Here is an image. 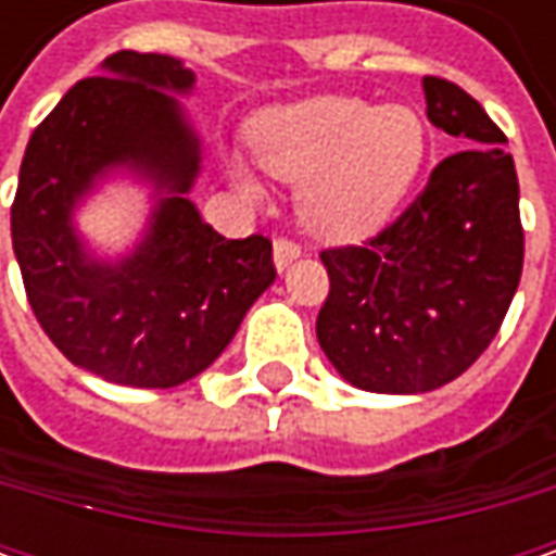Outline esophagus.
<instances>
[{"instance_id": "34e87169", "label": "esophagus", "mask_w": 556, "mask_h": 556, "mask_svg": "<svg viewBox=\"0 0 556 556\" xmlns=\"http://www.w3.org/2000/svg\"><path fill=\"white\" fill-rule=\"evenodd\" d=\"M300 253H303V250H300L296 241H290V238H275L271 256H275V266H278V271H281V268H288Z\"/></svg>"}]
</instances>
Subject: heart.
Wrapping results in <instances>:
<instances>
[{
	"instance_id": "b5f03b06",
	"label": "heart",
	"mask_w": 556,
	"mask_h": 556,
	"mask_svg": "<svg viewBox=\"0 0 556 556\" xmlns=\"http://www.w3.org/2000/svg\"><path fill=\"white\" fill-rule=\"evenodd\" d=\"M253 151L275 179L303 182L300 213L315 235L350 241L380 228L408 194L427 129L412 104L318 96L266 111L253 123Z\"/></svg>"
}]
</instances>
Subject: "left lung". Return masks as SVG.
Returning <instances> with one entry per match:
<instances>
[{
    "label": "left lung",
    "mask_w": 556,
    "mask_h": 556,
    "mask_svg": "<svg viewBox=\"0 0 556 556\" xmlns=\"http://www.w3.org/2000/svg\"><path fill=\"white\" fill-rule=\"evenodd\" d=\"M427 117L464 144L365 244L328 247L315 333L358 390L427 393L467 371L502 328L523 271L520 185L473 96L424 76Z\"/></svg>",
    "instance_id": "left-lung-1"
}]
</instances>
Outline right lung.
Masks as SVG:
<instances>
[{
    "label": "right lung",
    "mask_w": 556,
    "mask_h": 556,
    "mask_svg": "<svg viewBox=\"0 0 556 556\" xmlns=\"http://www.w3.org/2000/svg\"><path fill=\"white\" fill-rule=\"evenodd\" d=\"M194 74L154 52H114L33 129L11 203V244L39 328L74 365L111 383L166 390L210 368L275 281L271 241H228L185 198L201 148L173 92ZM114 165L166 187L155 223L119 264L89 261L73 203Z\"/></svg>",
    "instance_id": "obj_1"
}]
</instances>
